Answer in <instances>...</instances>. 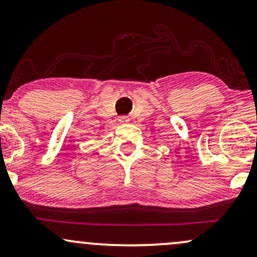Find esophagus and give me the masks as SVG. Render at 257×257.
<instances>
[{"mask_svg": "<svg viewBox=\"0 0 257 257\" xmlns=\"http://www.w3.org/2000/svg\"><path fill=\"white\" fill-rule=\"evenodd\" d=\"M118 120H119V123L124 124V123H128L129 122V118L126 116H120L119 118H118Z\"/></svg>", "mask_w": 257, "mask_h": 257, "instance_id": "obj_1", "label": "esophagus"}]
</instances>
